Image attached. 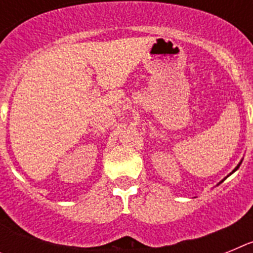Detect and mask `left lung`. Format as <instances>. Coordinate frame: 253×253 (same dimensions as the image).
Listing matches in <instances>:
<instances>
[{
  "label": "left lung",
  "instance_id": "8db88e82",
  "mask_svg": "<svg viewBox=\"0 0 253 253\" xmlns=\"http://www.w3.org/2000/svg\"><path fill=\"white\" fill-rule=\"evenodd\" d=\"M241 163H242V162H240V163H238V166H237V167H236V169H233V171H232V172H231V173H233V172H236V171H237V169H238V167H240V166H241ZM231 173H229V175H231ZM229 175H228V176H229ZM228 176H227V177H228ZM227 177H225V178H227ZM225 178H224V180H225ZM224 180H222V181H220V182H219V184H222V182H223V181H224Z\"/></svg>",
  "mask_w": 253,
  "mask_h": 253
}]
</instances>
